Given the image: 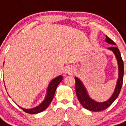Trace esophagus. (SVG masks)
I'll return each instance as SVG.
<instances>
[{
  "label": "esophagus",
  "instance_id": "34e87169",
  "mask_svg": "<svg viewBox=\"0 0 126 126\" xmlns=\"http://www.w3.org/2000/svg\"><path fill=\"white\" fill-rule=\"evenodd\" d=\"M66 72L68 74H72L74 72V68L72 66H69L67 68Z\"/></svg>",
  "mask_w": 126,
  "mask_h": 126
}]
</instances>
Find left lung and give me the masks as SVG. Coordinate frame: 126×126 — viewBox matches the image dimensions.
Here are the masks:
<instances>
[{
    "mask_svg": "<svg viewBox=\"0 0 126 126\" xmlns=\"http://www.w3.org/2000/svg\"><path fill=\"white\" fill-rule=\"evenodd\" d=\"M105 42L113 45V46L108 47V49L111 50L113 52L115 56L116 57V59L117 60V64H118V69H119V77L117 79L116 87L115 89V91L111 97H110L109 99L105 102H97L92 99L91 97L89 96V94L87 91L86 88L84 87V84L82 83L79 79L77 77H75V82H76V94H77V98L82 105L83 107L85 109L91 111H101L103 110H106L107 107H110V105L114 102V101L118 95L120 94V91L122 89V84H123V79H124V62L122 60V56L120 54V50L118 49L117 47L115 46V42L109 38L108 37L106 36L105 38Z\"/></svg>",
    "mask_w": 126,
    "mask_h": 126,
    "instance_id": "left-lung-1",
    "label": "left lung"
}]
</instances>
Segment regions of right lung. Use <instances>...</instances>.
I'll return each instance as SVG.
<instances>
[{"mask_svg":"<svg viewBox=\"0 0 126 126\" xmlns=\"http://www.w3.org/2000/svg\"><path fill=\"white\" fill-rule=\"evenodd\" d=\"M62 79H63V77L62 76H58L49 82L48 87H47V90L46 97L45 98L44 101L38 106L34 107L33 109H23L21 107L20 108H21L25 112H26L27 113H31V114H35V113H38L44 111L51 103V102L54 98L57 87L60 84V82L62 81Z\"/></svg>","mask_w":126,"mask_h":126,"instance_id":"right-lung-1","label":"right lung"}]
</instances>
